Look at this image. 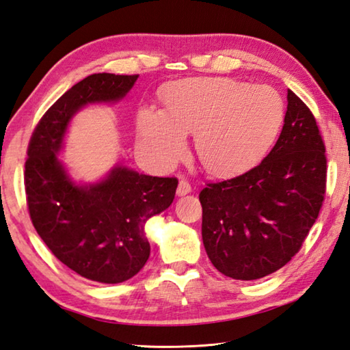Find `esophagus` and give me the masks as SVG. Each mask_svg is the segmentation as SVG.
<instances>
[{"mask_svg": "<svg viewBox=\"0 0 350 350\" xmlns=\"http://www.w3.org/2000/svg\"><path fill=\"white\" fill-rule=\"evenodd\" d=\"M191 189H192V188H191L189 182H188L187 179H182V180L179 182V187H177V196H179V197L187 196V194H189Z\"/></svg>", "mask_w": 350, "mask_h": 350, "instance_id": "obj_1", "label": "esophagus"}]
</instances>
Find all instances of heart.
Listing matches in <instances>:
<instances>
[{"mask_svg":"<svg viewBox=\"0 0 350 350\" xmlns=\"http://www.w3.org/2000/svg\"><path fill=\"white\" fill-rule=\"evenodd\" d=\"M165 108H141L139 143L158 165H171L196 133V152L212 174L228 176L251 167L280 131L284 102L269 85L230 78H191L168 87Z\"/></svg>","mask_w":350,"mask_h":350,"instance_id":"heart-1","label":"heart"}]
</instances>
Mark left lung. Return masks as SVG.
I'll return each mask as SVG.
<instances>
[{"mask_svg":"<svg viewBox=\"0 0 350 350\" xmlns=\"http://www.w3.org/2000/svg\"><path fill=\"white\" fill-rule=\"evenodd\" d=\"M326 187L325 144L314 116L292 90L280 137L247 173L200 192L202 236L217 269L258 280L288 263L319 217Z\"/></svg>","mask_w":350,"mask_h":350,"instance_id":"8db88e82","label":"left lung"}]
</instances>
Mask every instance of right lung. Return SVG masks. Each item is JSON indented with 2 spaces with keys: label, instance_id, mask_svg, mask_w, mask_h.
I'll return each instance as SVG.
<instances>
[{
  "label": "right lung",
  "instance_id": "1",
  "mask_svg": "<svg viewBox=\"0 0 350 350\" xmlns=\"http://www.w3.org/2000/svg\"><path fill=\"white\" fill-rule=\"evenodd\" d=\"M137 79L94 73L79 81L44 113L27 152L25 192L36 232L62 263L103 284L143 269L150 256L146 222L168 209L179 182L117 163L98 182L77 183L58 156L79 109L122 100Z\"/></svg>",
  "mask_w": 350,
  "mask_h": 350
}]
</instances>
